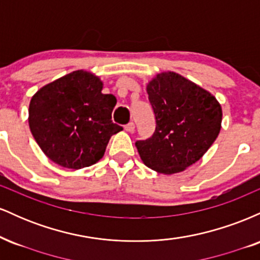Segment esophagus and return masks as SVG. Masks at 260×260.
Masks as SVG:
<instances>
[{
  "mask_svg": "<svg viewBox=\"0 0 260 260\" xmlns=\"http://www.w3.org/2000/svg\"><path fill=\"white\" fill-rule=\"evenodd\" d=\"M124 131H126V132H133V131H134V123H133V122H129V123H127L126 126H124Z\"/></svg>",
  "mask_w": 260,
  "mask_h": 260,
  "instance_id": "34e87169",
  "label": "esophagus"
}]
</instances>
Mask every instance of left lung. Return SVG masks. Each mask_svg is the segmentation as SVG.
Segmentation results:
<instances>
[{"label":"left lung","mask_w":260,"mask_h":260,"mask_svg":"<svg viewBox=\"0 0 260 260\" xmlns=\"http://www.w3.org/2000/svg\"><path fill=\"white\" fill-rule=\"evenodd\" d=\"M156 127L137 140L140 159L154 171H184L208 151L221 129L222 110L214 95L175 72L157 74L147 85Z\"/></svg>","instance_id":"obj_1"}]
</instances>
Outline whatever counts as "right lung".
<instances>
[{
	"label": "right lung",
	"mask_w": 260,
	"mask_h": 260,
	"mask_svg": "<svg viewBox=\"0 0 260 260\" xmlns=\"http://www.w3.org/2000/svg\"><path fill=\"white\" fill-rule=\"evenodd\" d=\"M103 82L86 71H74L32 95L29 127L44 154L57 165L79 170L94 165L107 143L122 127L111 121L112 94H103Z\"/></svg>",
	"instance_id": "obj_1"
}]
</instances>
